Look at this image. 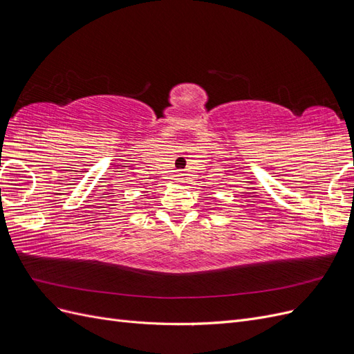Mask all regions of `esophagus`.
Instances as JSON below:
<instances>
[{
    "mask_svg": "<svg viewBox=\"0 0 354 354\" xmlns=\"http://www.w3.org/2000/svg\"><path fill=\"white\" fill-rule=\"evenodd\" d=\"M177 181H178V183H183V180H185V174L183 173H177Z\"/></svg>",
    "mask_w": 354,
    "mask_h": 354,
    "instance_id": "esophagus-1",
    "label": "esophagus"
}]
</instances>
